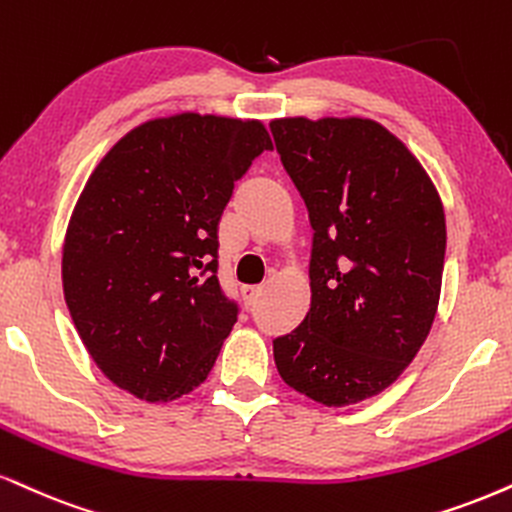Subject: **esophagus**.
Masks as SVG:
<instances>
[{"label": "esophagus", "instance_id": "1", "mask_svg": "<svg viewBox=\"0 0 512 512\" xmlns=\"http://www.w3.org/2000/svg\"><path fill=\"white\" fill-rule=\"evenodd\" d=\"M262 288L264 286H245V300H248L250 305L257 303V298L262 295Z\"/></svg>", "mask_w": 512, "mask_h": 512}]
</instances>
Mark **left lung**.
I'll return each instance as SVG.
<instances>
[{"instance_id": "obj_1", "label": "left lung", "mask_w": 512, "mask_h": 512, "mask_svg": "<svg viewBox=\"0 0 512 512\" xmlns=\"http://www.w3.org/2000/svg\"><path fill=\"white\" fill-rule=\"evenodd\" d=\"M272 133L315 231L310 310L276 338L274 362L293 391L346 408L389 389L427 341L446 257L443 202L379 121L283 116Z\"/></svg>"}]
</instances>
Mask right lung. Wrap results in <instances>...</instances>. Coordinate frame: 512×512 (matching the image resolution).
<instances>
[{
	"label": "right lung",
	"mask_w": 512,
	"mask_h": 512,
	"mask_svg": "<svg viewBox=\"0 0 512 512\" xmlns=\"http://www.w3.org/2000/svg\"><path fill=\"white\" fill-rule=\"evenodd\" d=\"M272 138L260 119L183 112L128 131L95 166L61 252L73 326L100 372L145 403L212 372L236 307L217 279V226Z\"/></svg>",
	"instance_id": "obj_1"
}]
</instances>
